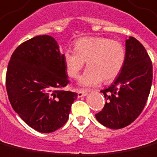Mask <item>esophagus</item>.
Segmentation results:
<instances>
[{"mask_svg": "<svg viewBox=\"0 0 157 157\" xmlns=\"http://www.w3.org/2000/svg\"><path fill=\"white\" fill-rule=\"evenodd\" d=\"M86 94H87L86 91H81V90L77 91V96H78V98L84 97V96H86Z\"/></svg>", "mask_w": 157, "mask_h": 157, "instance_id": "obj_1", "label": "esophagus"}]
</instances>
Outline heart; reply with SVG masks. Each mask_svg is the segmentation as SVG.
I'll return each mask as SVG.
<instances>
[{
  "instance_id": "obj_1",
  "label": "heart",
  "mask_w": 157,
  "mask_h": 157,
  "mask_svg": "<svg viewBox=\"0 0 157 157\" xmlns=\"http://www.w3.org/2000/svg\"><path fill=\"white\" fill-rule=\"evenodd\" d=\"M126 51L121 42L106 37L79 39L75 49H66L63 60L68 75L76 78L85 62L88 69L79 80L85 87L97 86L104 80L110 82L117 78L124 65Z\"/></svg>"
}]
</instances>
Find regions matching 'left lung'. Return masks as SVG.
<instances>
[{
  "label": "left lung",
  "instance_id": "left-lung-1",
  "mask_svg": "<svg viewBox=\"0 0 157 157\" xmlns=\"http://www.w3.org/2000/svg\"><path fill=\"white\" fill-rule=\"evenodd\" d=\"M152 63L143 45L134 37L126 40V59L120 75L102 90L105 105L95 115L102 125L120 129L130 125L145 106L152 84Z\"/></svg>",
  "mask_w": 157,
  "mask_h": 157
}]
</instances>
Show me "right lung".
<instances>
[{
	"label": "right lung",
	"instance_id": "1",
	"mask_svg": "<svg viewBox=\"0 0 157 157\" xmlns=\"http://www.w3.org/2000/svg\"><path fill=\"white\" fill-rule=\"evenodd\" d=\"M70 82L63 54L50 36L23 42L11 56L6 87L13 109L30 128L54 132L66 123L77 94L64 91Z\"/></svg>",
	"mask_w": 157,
	"mask_h": 157
}]
</instances>
